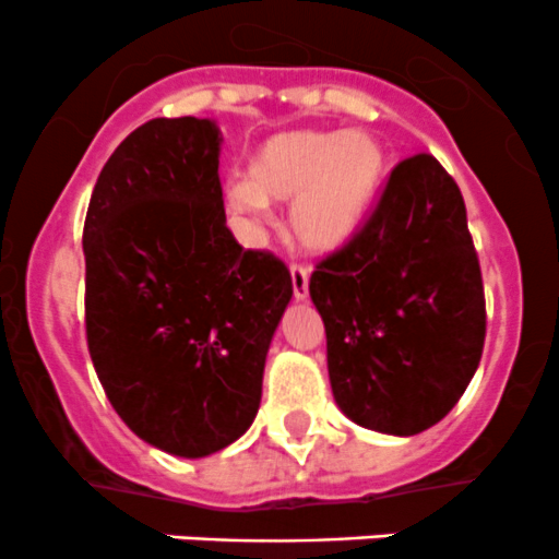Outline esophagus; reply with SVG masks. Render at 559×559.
Masks as SVG:
<instances>
[{"instance_id":"1","label":"esophagus","mask_w":559,"mask_h":559,"mask_svg":"<svg viewBox=\"0 0 559 559\" xmlns=\"http://www.w3.org/2000/svg\"><path fill=\"white\" fill-rule=\"evenodd\" d=\"M292 292H295V300H306L308 297V281H311V273L302 264H292Z\"/></svg>"}]
</instances>
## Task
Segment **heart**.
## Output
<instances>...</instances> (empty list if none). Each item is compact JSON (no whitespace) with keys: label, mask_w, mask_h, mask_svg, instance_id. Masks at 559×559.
Returning <instances> with one entry per match:
<instances>
[{"label":"heart","mask_w":559,"mask_h":559,"mask_svg":"<svg viewBox=\"0 0 559 559\" xmlns=\"http://www.w3.org/2000/svg\"><path fill=\"white\" fill-rule=\"evenodd\" d=\"M386 154L370 132L295 129L264 140L246 183L229 186L235 213L259 218L267 202H292V233L308 251H337L357 235L379 194Z\"/></svg>","instance_id":"1"}]
</instances>
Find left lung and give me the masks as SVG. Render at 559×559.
Listing matches in <instances>:
<instances>
[{"label":"left lung","mask_w":559,"mask_h":559,"mask_svg":"<svg viewBox=\"0 0 559 559\" xmlns=\"http://www.w3.org/2000/svg\"><path fill=\"white\" fill-rule=\"evenodd\" d=\"M311 300L348 419L416 436L454 408L481 362L487 308L465 200L436 156L389 173L368 222L316 264Z\"/></svg>","instance_id":"obj_1"}]
</instances>
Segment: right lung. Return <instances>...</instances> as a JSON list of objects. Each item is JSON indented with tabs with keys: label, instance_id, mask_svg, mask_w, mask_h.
I'll return each instance as SVG.
<instances>
[{
	"label": "right lung",
	"instance_id": "right-lung-1",
	"mask_svg": "<svg viewBox=\"0 0 559 559\" xmlns=\"http://www.w3.org/2000/svg\"><path fill=\"white\" fill-rule=\"evenodd\" d=\"M211 118H154L107 159L88 202L86 341L123 425L175 456L251 427L292 275L233 238Z\"/></svg>",
	"mask_w": 559,
	"mask_h": 559
}]
</instances>
